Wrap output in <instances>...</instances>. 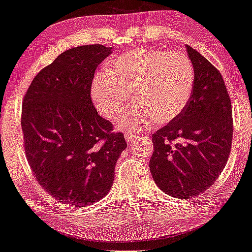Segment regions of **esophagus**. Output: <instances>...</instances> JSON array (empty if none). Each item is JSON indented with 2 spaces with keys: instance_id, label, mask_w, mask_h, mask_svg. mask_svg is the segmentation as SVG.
I'll use <instances>...</instances> for the list:
<instances>
[{
  "instance_id": "1",
  "label": "esophagus",
  "mask_w": 252,
  "mask_h": 252,
  "mask_svg": "<svg viewBox=\"0 0 252 252\" xmlns=\"http://www.w3.org/2000/svg\"><path fill=\"white\" fill-rule=\"evenodd\" d=\"M124 136H125L126 141H128V142H130L133 139V138H136L135 132H132V131H125Z\"/></svg>"
}]
</instances>
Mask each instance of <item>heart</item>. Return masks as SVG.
I'll use <instances>...</instances> for the list:
<instances>
[{"instance_id": "b5f03b06", "label": "heart", "mask_w": 252, "mask_h": 252, "mask_svg": "<svg viewBox=\"0 0 252 252\" xmlns=\"http://www.w3.org/2000/svg\"><path fill=\"white\" fill-rule=\"evenodd\" d=\"M194 68L181 51L138 49L120 55L92 81V101L101 115L117 121L135 94L140 107L122 117L128 129L143 132L155 123L175 121L191 99Z\"/></svg>"}]
</instances>
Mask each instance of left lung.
<instances>
[{
	"mask_svg": "<svg viewBox=\"0 0 252 252\" xmlns=\"http://www.w3.org/2000/svg\"><path fill=\"white\" fill-rule=\"evenodd\" d=\"M186 49L194 68L191 99L175 121L153 133L149 162L158 188L178 199L199 196L219 178L232 149L234 126L222 75L197 50Z\"/></svg>",
	"mask_w": 252,
	"mask_h": 252,
	"instance_id": "left-lung-1",
	"label": "left lung"
}]
</instances>
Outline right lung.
<instances>
[{
  "label": "right lung",
  "mask_w": 252,
  "mask_h": 252,
  "mask_svg": "<svg viewBox=\"0 0 252 252\" xmlns=\"http://www.w3.org/2000/svg\"><path fill=\"white\" fill-rule=\"evenodd\" d=\"M111 54L102 44L69 49L35 75L22 106L26 158L45 191L70 207L106 196L127 147L91 100L94 71Z\"/></svg>",
  "instance_id": "add662e5"
}]
</instances>
